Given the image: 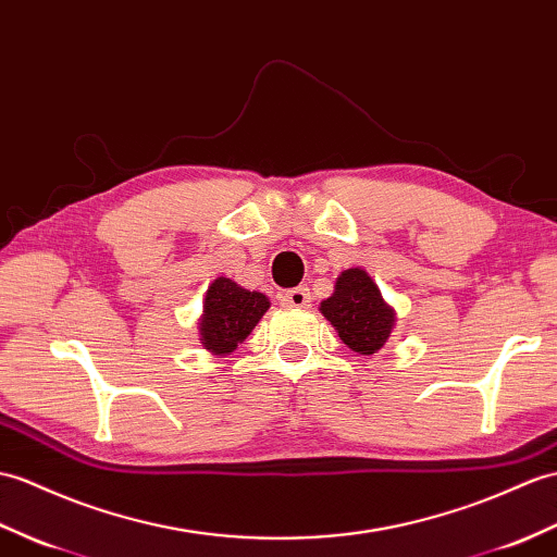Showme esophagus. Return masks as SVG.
Segmentation results:
<instances>
[{"mask_svg": "<svg viewBox=\"0 0 557 557\" xmlns=\"http://www.w3.org/2000/svg\"><path fill=\"white\" fill-rule=\"evenodd\" d=\"M282 306L287 308H308L310 306V292L306 287H296L282 294Z\"/></svg>", "mask_w": 557, "mask_h": 557, "instance_id": "1", "label": "esophagus"}]
</instances>
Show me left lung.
Here are the masks:
<instances>
[{
	"label": "left lung",
	"instance_id": "8db88e82",
	"mask_svg": "<svg viewBox=\"0 0 557 557\" xmlns=\"http://www.w3.org/2000/svg\"><path fill=\"white\" fill-rule=\"evenodd\" d=\"M320 313L339 332V339L360 356H372L392 337L396 313L386 306L377 284L363 268H348L337 277L334 294L320 304Z\"/></svg>",
	"mask_w": 557,
	"mask_h": 557
}]
</instances>
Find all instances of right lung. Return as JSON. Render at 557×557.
Segmentation results:
<instances>
[{"label":"right lung","instance_id":"obj_1","mask_svg":"<svg viewBox=\"0 0 557 557\" xmlns=\"http://www.w3.org/2000/svg\"><path fill=\"white\" fill-rule=\"evenodd\" d=\"M270 308L268 296L239 287L230 277H215L206 292L199 334L206 351L213 356H230L249 337L258 320Z\"/></svg>","mask_w":557,"mask_h":557}]
</instances>
